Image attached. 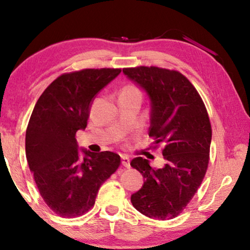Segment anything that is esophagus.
<instances>
[{
  "label": "esophagus",
  "instance_id": "1",
  "mask_svg": "<svg viewBox=\"0 0 250 250\" xmlns=\"http://www.w3.org/2000/svg\"><path fill=\"white\" fill-rule=\"evenodd\" d=\"M121 162H122V166H124L125 167H126V168L130 167V159H129V156H126V155L122 156Z\"/></svg>",
  "mask_w": 250,
  "mask_h": 250
}]
</instances>
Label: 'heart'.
<instances>
[{"label":"heart","mask_w":250,"mask_h":250,"mask_svg":"<svg viewBox=\"0 0 250 250\" xmlns=\"http://www.w3.org/2000/svg\"><path fill=\"white\" fill-rule=\"evenodd\" d=\"M124 92H138V94H140V90L138 89L135 86H132V84H128V86H125L124 89H122Z\"/></svg>","instance_id":"heart-1"}]
</instances>
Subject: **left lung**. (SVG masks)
I'll list each match as a JSON object with an SVG mask.
<instances>
[{
    "label": "left lung",
    "instance_id": "8db88e82",
    "mask_svg": "<svg viewBox=\"0 0 250 250\" xmlns=\"http://www.w3.org/2000/svg\"><path fill=\"white\" fill-rule=\"evenodd\" d=\"M124 73L149 96V137L154 140L152 147L163 146L166 160L161 168H152L141 156L131 161L146 180L131 195V203L150 218H174L191 202L206 174L211 141L208 113L195 87L180 71L139 66L124 68Z\"/></svg>",
    "mask_w": 250,
    "mask_h": 250
}]
</instances>
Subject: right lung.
Returning <instances> with one entry per match:
<instances>
[{
	"label": "right lung",
	"instance_id": "right-lung-1",
	"mask_svg": "<svg viewBox=\"0 0 250 250\" xmlns=\"http://www.w3.org/2000/svg\"><path fill=\"white\" fill-rule=\"evenodd\" d=\"M120 68H86L59 76L37 100L29 118L25 151L44 202L62 217H77L95 205L100 186L120 167L110 151L79 155L76 132L87 126L95 96Z\"/></svg>",
	"mask_w": 250,
	"mask_h": 250
}]
</instances>
